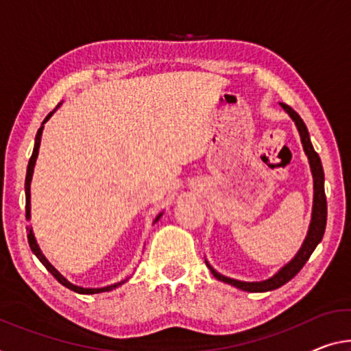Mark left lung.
<instances>
[{
	"label": "left lung",
	"mask_w": 351,
	"mask_h": 351,
	"mask_svg": "<svg viewBox=\"0 0 351 351\" xmlns=\"http://www.w3.org/2000/svg\"><path fill=\"white\" fill-rule=\"evenodd\" d=\"M285 111L289 112V116L295 121L296 127H298L300 136H301V143H303L304 152L309 158V165H311V171H312V177H314V208H312V221L309 226V232H307V237L304 240L303 246L298 251V254L292 258V262H289L281 271H278L273 278L267 279V281L262 282H243V281H237V279H230L226 278L223 274H219L215 271V269L208 265L210 271L217 279L223 282H228L235 285L241 290H246V292H268V290H274L279 289L281 285L287 284L290 279L295 278L296 274L300 273V269L304 267V263L309 261V257L317 245L320 243L323 239V234H325V228H326V215H328V206H326V196H325V174H323V168H322V161L319 154L315 152L314 147H312L311 138H309V132H307L306 123L301 119L298 112H296L293 108H290L289 105L281 104Z\"/></svg>",
	"instance_id": "1"
}]
</instances>
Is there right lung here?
<instances>
[{
  "mask_svg": "<svg viewBox=\"0 0 351 351\" xmlns=\"http://www.w3.org/2000/svg\"><path fill=\"white\" fill-rule=\"evenodd\" d=\"M59 106V105H58ZM56 106V108H58ZM53 112H55V110H53L50 114H48L47 117H45V121L42 122V127L39 128V130H37V134H36V144H34V150H32V155H31V158H29V163H28V169H26V180H25V193H26V218H29V212H31V193H29V186H31V179H32V171H34V165H36V158H37V154H39V147H40V138H42V130H44V123L50 119L51 117V114ZM160 217L161 215H158L157 217V219H155V223H157V221L160 219ZM28 243H29V246H31V251L34 252V254L37 256V258H39V261L44 263V267L48 269V271H50L53 276H55V279L58 282H61L64 287H67V289H70V290H73V292H77V293H84V295H94V293H101V292H110V290H112V289H116L117 285H121V284H123L125 281H122V282H119V284H114V285H108V287H104V289H83V287H77V285H73V284H70L66 278L62 276V274H59L58 273V269H55V267L51 265L50 262L47 261V258L44 257V254H42L40 252V250H39V246H37V243H36V239H34V235H32V230L29 229V232H28Z\"/></svg>",
  "mask_w": 351,
  "mask_h": 351,
  "instance_id": "right-lung-1",
  "label": "right lung"
}]
</instances>
